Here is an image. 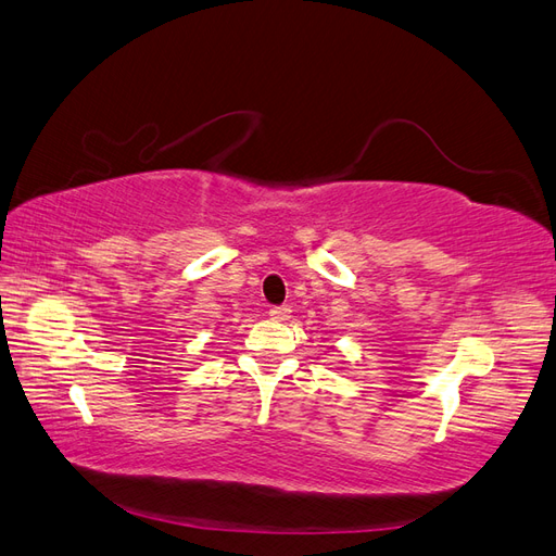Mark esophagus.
Instances as JSON below:
<instances>
[{
	"label": "esophagus",
	"mask_w": 556,
	"mask_h": 556,
	"mask_svg": "<svg viewBox=\"0 0 556 556\" xmlns=\"http://www.w3.org/2000/svg\"><path fill=\"white\" fill-rule=\"evenodd\" d=\"M269 319L273 321H287L289 316H291V307H287V305H281V307H269Z\"/></svg>",
	"instance_id": "esophagus-1"
}]
</instances>
